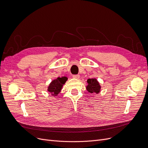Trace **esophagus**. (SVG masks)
<instances>
[{
    "instance_id": "1",
    "label": "esophagus",
    "mask_w": 148,
    "mask_h": 148,
    "mask_svg": "<svg viewBox=\"0 0 148 148\" xmlns=\"http://www.w3.org/2000/svg\"><path fill=\"white\" fill-rule=\"evenodd\" d=\"M73 78H75V79H79V75H73Z\"/></svg>"
}]
</instances>
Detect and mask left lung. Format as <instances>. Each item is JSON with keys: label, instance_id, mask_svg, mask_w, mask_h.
I'll use <instances>...</instances> for the list:
<instances>
[{"label": "left lung", "instance_id": "obj_1", "mask_svg": "<svg viewBox=\"0 0 148 148\" xmlns=\"http://www.w3.org/2000/svg\"><path fill=\"white\" fill-rule=\"evenodd\" d=\"M87 82L88 85L86 87V89L88 92L91 93H98L100 92L101 86H100L99 82L95 78L88 79Z\"/></svg>", "mask_w": 148, "mask_h": 148}]
</instances>
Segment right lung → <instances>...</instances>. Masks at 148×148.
<instances>
[{
    "mask_svg": "<svg viewBox=\"0 0 148 148\" xmlns=\"http://www.w3.org/2000/svg\"><path fill=\"white\" fill-rule=\"evenodd\" d=\"M67 78L66 76L58 77L57 79L52 81L48 87V91L51 93L53 96H57V95L61 90L63 84L66 83Z\"/></svg>",
    "mask_w": 148,
    "mask_h": 148,
    "instance_id": "obj_1",
    "label": "right lung"
}]
</instances>
